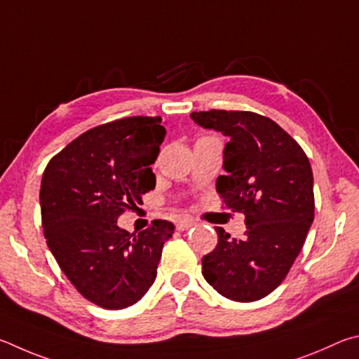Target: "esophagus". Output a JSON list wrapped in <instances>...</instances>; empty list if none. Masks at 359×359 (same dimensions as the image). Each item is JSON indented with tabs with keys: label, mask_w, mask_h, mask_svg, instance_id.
I'll return each mask as SVG.
<instances>
[{
	"label": "esophagus",
	"mask_w": 359,
	"mask_h": 359,
	"mask_svg": "<svg viewBox=\"0 0 359 359\" xmlns=\"http://www.w3.org/2000/svg\"><path fill=\"white\" fill-rule=\"evenodd\" d=\"M196 222L192 221V219H181V221L176 222V230L180 231H184V230H189L191 227H194Z\"/></svg>",
	"instance_id": "34e87169"
}]
</instances>
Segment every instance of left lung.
<instances>
[{
  "label": "left lung",
  "instance_id": "1",
  "mask_svg": "<svg viewBox=\"0 0 359 359\" xmlns=\"http://www.w3.org/2000/svg\"><path fill=\"white\" fill-rule=\"evenodd\" d=\"M205 129L229 137L216 191L246 216V236L216 227L217 246L203 257V278L222 297L249 303L278 288L303 249L313 221V176L297 140L254 111H194Z\"/></svg>",
  "mask_w": 359,
  "mask_h": 359
}]
</instances>
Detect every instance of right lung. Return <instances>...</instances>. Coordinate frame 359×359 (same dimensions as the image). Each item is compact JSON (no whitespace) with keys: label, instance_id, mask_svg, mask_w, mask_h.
I'll return each instance as SVG.
<instances>
[{"label":"right lung","instance_id":"right-lung-1","mask_svg":"<svg viewBox=\"0 0 359 359\" xmlns=\"http://www.w3.org/2000/svg\"><path fill=\"white\" fill-rule=\"evenodd\" d=\"M165 137L161 116H129L86 130L47 163L41 183L43 236L80 294L124 309L153 285L175 225L153 221L140 233L118 227L126 210L156 187L151 170Z\"/></svg>","mask_w":359,"mask_h":359}]
</instances>
